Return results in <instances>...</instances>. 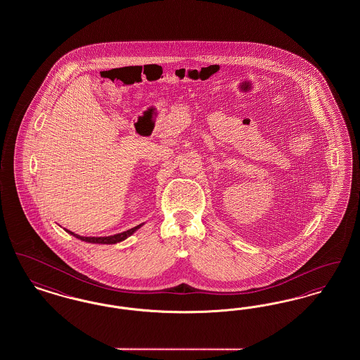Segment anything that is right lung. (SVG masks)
Returning a JSON list of instances; mask_svg holds the SVG:
<instances>
[{
    "instance_id": "right-lung-1",
    "label": "right lung",
    "mask_w": 360,
    "mask_h": 360,
    "mask_svg": "<svg viewBox=\"0 0 360 360\" xmlns=\"http://www.w3.org/2000/svg\"><path fill=\"white\" fill-rule=\"evenodd\" d=\"M143 224H139L137 226H134L125 232H121V233H116V235H112V236H101V238H87V236H81V235H77L74 232H71L69 229H66V232L72 235L74 238L77 239L82 240L86 243H93V244H116V243H120L122 240L128 239L131 235H134L136 232L137 229L141 226Z\"/></svg>"
}]
</instances>
